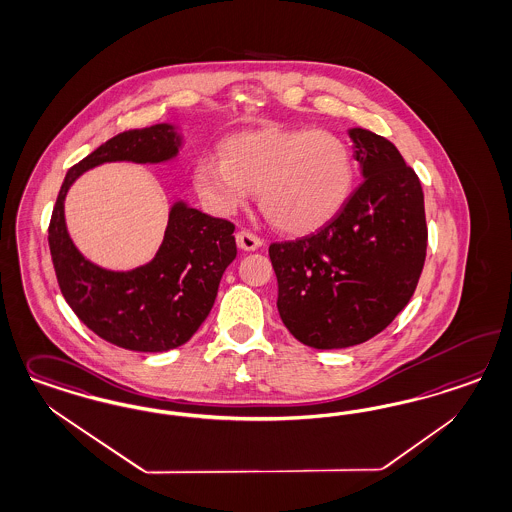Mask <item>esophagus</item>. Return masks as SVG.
<instances>
[{
  "instance_id": "esophagus-1",
  "label": "esophagus",
  "mask_w": 512,
  "mask_h": 512,
  "mask_svg": "<svg viewBox=\"0 0 512 512\" xmlns=\"http://www.w3.org/2000/svg\"><path fill=\"white\" fill-rule=\"evenodd\" d=\"M235 239H237V247L247 250V252L262 247V239L258 235H254L252 231L241 230L235 235Z\"/></svg>"
}]
</instances>
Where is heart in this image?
<instances>
[{
    "mask_svg": "<svg viewBox=\"0 0 512 512\" xmlns=\"http://www.w3.org/2000/svg\"><path fill=\"white\" fill-rule=\"evenodd\" d=\"M192 184L215 215H233L260 192L262 213L273 226L309 233L345 207L354 162L337 133L264 128L230 137L222 145V160L199 158Z\"/></svg>",
    "mask_w": 512,
    "mask_h": 512,
    "instance_id": "b5f03b06",
    "label": "heart"
}]
</instances>
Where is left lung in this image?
<instances>
[{
	"label": "left lung",
	"mask_w": 512,
	"mask_h": 512,
	"mask_svg": "<svg viewBox=\"0 0 512 512\" xmlns=\"http://www.w3.org/2000/svg\"><path fill=\"white\" fill-rule=\"evenodd\" d=\"M348 137L362 184L316 233L269 247L282 322L318 350L384 330L413 297L428 247L424 192L396 145L363 128Z\"/></svg>",
	"instance_id": "left-lung-1"
}]
</instances>
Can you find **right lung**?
Listing matches in <instances>:
<instances>
[{
	"mask_svg": "<svg viewBox=\"0 0 512 512\" xmlns=\"http://www.w3.org/2000/svg\"><path fill=\"white\" fill-rule=\"evenodd\" d=\"M184 145L177 124L118 133L67 171L49 226L60 290L86 328L116 347L165 352L184 345L215 305L218 284L235 260V226L205 215L188 201L169 207L164 241L149 264L115 271L90 262L66 224V196L86 171L113 162L167 164Z\"/></svg>",
	"mask_w": 512,
	"mask_h": 512,
	"instance_id": "right-lung-1",
	"label": "right lung"
}]
</instances>
